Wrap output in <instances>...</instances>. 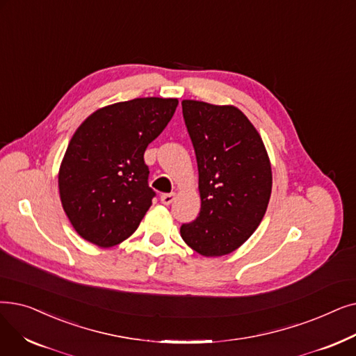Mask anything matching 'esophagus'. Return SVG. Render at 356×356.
Instances as JSON below:
<instances>
[{
    "label": "esophagus",
    "instance_id": "34e87169",
    "mask_svg": "<svg viewBox=\"0 0 356 356\" xmlns=\"http://www.w3.org/2000/svg\"><path fill=\"white\" fill-rule=\"evenodd\" d=\"M160 200H161V204H164V205L173 204V200H175V193H164V195H161V196H160Z\"/></svg>",
    "mask_w": 356,
    "mask_h": 356
}]
</instances>
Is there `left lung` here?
I'll return each mask as SVG.
<instances>
[{
  "label": "left lung",
  "instance_id": "obj_1",
  "mask_svg": "<svg viewBox=\"0 0 356 356\" xmlns=\"http://www.w3.org/2000/svg\"><path fill=\"white\" fill-rule=\"evenodd\" d=\"M199 172V216L180 227L191 249L205 257L234 252L259 227L272 192L264 141L236 106L181 102Z\"/></svg>",
  "mask_w": 356,
  "mask_h": 356
}]
</instances>
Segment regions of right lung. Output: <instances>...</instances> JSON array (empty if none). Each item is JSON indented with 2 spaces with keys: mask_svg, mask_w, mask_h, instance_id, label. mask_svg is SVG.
Instances as JSON below:
<instances>
[{
  "mask_svg": "<svg viewBox=\"0 0 356 356\" xmlns=\"http://www.w3.org/2000/svg\"><path fill=\"white\" fill-rule=\"evenodd\" d=\"M177 99L141 97L91 113L59 167L60 202L74 229L99 247L135 233L156 196L144 152L173 118Z\"/></svg>",
  "mask_w": 356,
  "mask_h": 356,
  "instance_id": "right-lung-1",
  "label": "right lung"
}]
</instances>
